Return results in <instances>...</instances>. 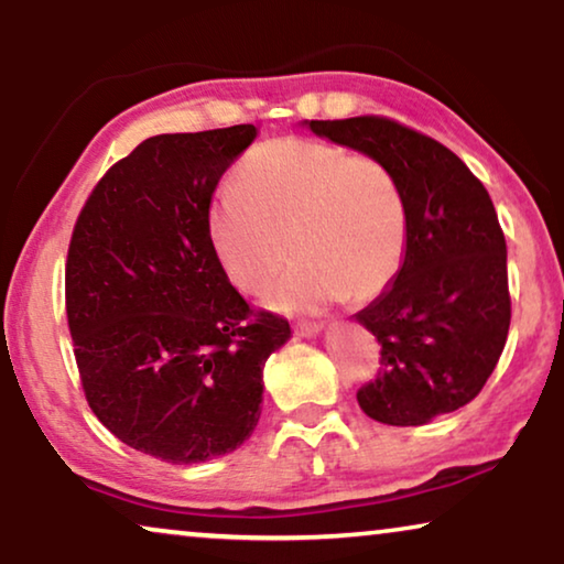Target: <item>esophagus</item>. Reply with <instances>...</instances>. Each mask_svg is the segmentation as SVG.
<instances>
[{
  "label": "esophagus",
  "mask_w": 564,
  "mask_h": 564,
  "mask_svg": "<svg viewBox=\"0 0 564 564\" xmlns=\"http://www.w3.org/2000/svg\"><path fill=\"white\" fill-rule=\"evenodd\" d=\"M321 330H323L321 323H297V326H295V336H300V338H313V336H318Z\"/></svg>",
  "instance_id": "34e87169"
}]
</instances>
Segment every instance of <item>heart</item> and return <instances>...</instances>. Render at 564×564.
Wrapping results in <instances>:
<instances>
[{"label":"heart","mask_w":564,"mask_h":564,"mask_svg":"<svg viewBox=\"0 0 564 564\" xmlns=\"http://www.w3.org/2000/svg\"><path fill=\"white\" fill-rule=\"evenodd\" d=\"M207 236L228 282L259 292L288 253L297 259L264 292L276 313H315L369 300L403 264L405 203L380 161L307 138L259 145L207 210Z\"/></svg>","instance_id":"1"}]
</instances>
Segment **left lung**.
Masks as SVG:
<instances>
[{
	"mask_svg": "<svg viewBox=\"0 0 564 564\" xmlns=\"http://www.w3.org/2000/svg\"><path fill=\"white\" fill-rule=\"evenodd\" d=\"M318 138L380 164L405 203L403 264L354 315L382 346L357 392L369 419L423 426L467 405L496 369L511 326L506 238L482 182L434 138L395 120H303Z\"/></svg>",
	"mask_w": 564,
	"mask_h": 564,
	"instance_id": "8db88e82",
	"label": "left lung"
}]
</instances>
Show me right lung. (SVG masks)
Segmentation results:
<instances>
[{
  "mask_svg": "<svg viewBox=\"0 0 564 564\" xmlns=\"http://www.w3.org/2000/svg\"><path fill=\"white\" fill-rule=\"evenodd\" d=\"M259 130L145 138L91 192L66 261V315L89 408L122 444L197 465L257 429L290 323L253 313L215 259L207 210Z\"/></svg>",
  "mask_w": 564,
  "mask_h": 564,
  "instance_id": "obj_1",
  "label": "right lung"
}]
</instances>
